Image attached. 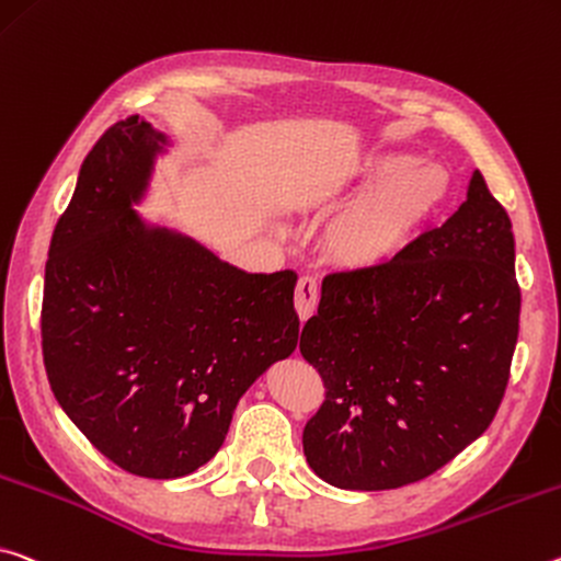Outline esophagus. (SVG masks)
<instances>
[{
	"instance_id": "1",
	"label": "esophagus",
	"mask_w": 561,
	"mask_h": 561,
	"mask_svg": "<svg viewBox=\"0 0 561 561\" xmlns=\"http://www.w3.org/2000/svg\"><path fill=\"white\" fill-rule=\"evenodd\" d=\"M319 305V284L314 277H301L295 289V309L301 322H307L309 317L317 312Z\"/></svg>"
}]
</instances>
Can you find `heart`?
<instances>
[{
	"instance_id": "heart-1",
	"label": "heart",
	"mask_w": 561,
	"mask_h": 561,
	"mask_svg": "<svg viewBox=\"0 0 561 561\" xmlns=\"http://www.w3.org/2000/svg\"><path fill=\"white\" fill-rule=\"evenodd\" d=\"M404 157L377 154L354 172L357 186L375 190L344 209L327 229V247L346 266H379L397 256L442 207L449 176L437 164H410Z\"/></svg>"
}]
</instances>
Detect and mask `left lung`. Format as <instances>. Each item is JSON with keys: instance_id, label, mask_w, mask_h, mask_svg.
<instances>
[{"instance_id": "left-lung-1", "label": "left lung", "mask_w": 561, "mask_h": 561, "mask_svg": "<svg viewBox=\"0 0 561 561\" xmlns=\"http://www.w3.org/2000/svg\"><path fill=\"white\" fill-rule=\"evenodd\" d=\"M512 221L474 172L467 199L394 260L327 274L299 352L324 381L301 444L340 489H397L469 447L502 404L519 334Z\"/></svg>"}]
</instances>
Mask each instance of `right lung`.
<instances>
[{"label": "right lung", "mask_w": 561, "mask_h": 561, "mask_svg": "<svg viewBox=\"0 0 561 561\" xmlns=\"http://www.w3.org/2000/svg\"><path fill=\"white\" fill-rule=\"evenodd\" d=\"M164 135L117 122L87 154L44 270L42 354L79 432L124 472L217 455L254 379L299 340L297 274H247L131 209Z\"/></svg>", "instance_id": "obj_1"}]
</instances>
